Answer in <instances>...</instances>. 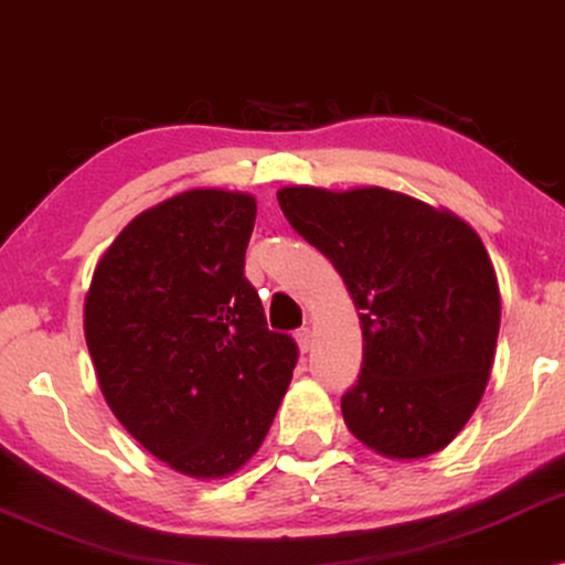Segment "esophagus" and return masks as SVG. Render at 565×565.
<instances>
[{"instance_id": "esophagus-1", "label": "esophagus", "mask_w": 565, "mask_h": 565, "mask_svg": "<svg viewBox=\"0 0 565 565\" xmlns=\"http://www.w3.org/2000/svg\"><path fill=\"white\" fill-rule=\"evenodd\" d=\"M296 342H298V350H300V354L311 352V347H313V334H311V329H300L298 334H296Z\"/></svg>"}]
</instances>
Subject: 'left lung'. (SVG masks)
I'll return each instance as SVG.
<instances>
[{"label":"left lung","mask_w":565,"mask_h":565,"mask_svg":"<svg viewBox=\"0 0 565 565\" xmlns=\"http://www.w3.org/2000/svg\"><path fill=\"white\" fill-rule=\"evenodd\" d=\"M290 226L327 257L362 327L344 424L370 450L419 460L458 437L489 383L501 296L460 215L385 188L277 190Z\"/></svg>","instance_id":"8db88e82"}]
</instances>
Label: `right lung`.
<instances>
[{
    "mask_svg": "<svg viewBox=\"0 0 565 565\" xmlns=\"http://www.w3.org/2000/svg\"><path fill=\"white\" fill-rule=\"evenodd\" d=\"M254 218L249 192L161 200L107 246L84 298L107 406L153 458L200 481L249 462L298 362L244 277Z\"/></svg>",
    "mask_w": 565,
    "mask_h": 565,
    "instance_id": "right-lung-1",
    "label": "right lung"
}]
</instances>
